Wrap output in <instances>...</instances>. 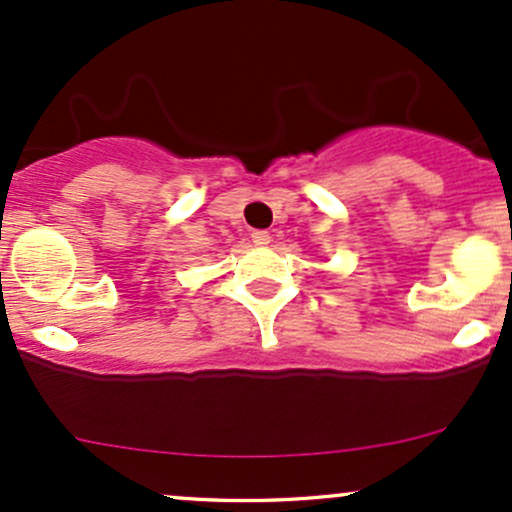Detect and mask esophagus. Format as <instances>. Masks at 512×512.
Returning <instances> with one entry per match:
<instances>
[{
  "instance_id": "34e87169",
  "label": "esophagus",
  "mask_w": 512,
  "mask_h": 512,
  "mask_svg": "<svg viewBox=\"0 0 512 512\" xmlns=\"http://www.w3.org/2000/svg\"><path fill=\"white\" fill-rule=\"evenodd\" d=\"M269 240H272L269 231H252V243L255 245H269Z\"/></svg>"
}]
</instances>
